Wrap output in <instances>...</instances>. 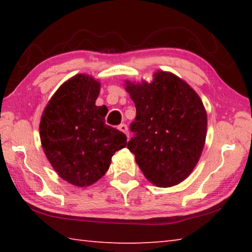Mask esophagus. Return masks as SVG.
<instances>
[{
  "instance_id": "obj_1",
  "label": "esophagus",
  "mask_w": 252,
  "mask_h": 252,
  "mask_svg": "<svg viewBox=\"0 0 252 252\" xmlns=\"http://www.w3.org/2000/svg\"><path fill=\"white\" fill-rule=\"evenodd\" d=\"M118 127H119V130L122 131L123 133H126L127 138H129V131H127V126H126V125H125V123H123V125H120V126H119Z\"/></svg>"
}]
</instances>
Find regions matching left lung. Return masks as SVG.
<instances>
[{"label":"left lung","mask_w":252,"mask_h":252,"mask_svg":"<svg viewBox=\"0 0 252 252\" xmlns=\"http://www.w3.org/2000/svg\"><path fill=\"white\" fill-rule=\"evenodd\" d=\"M136 117L127 149L144 177L157 187L176 186L189 177L201 156L207 112L189 84L170 72L157 71L153 81H126Z\"/></svg>","instance_id":"left-lung-1"}]
</instances>
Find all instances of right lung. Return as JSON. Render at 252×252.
<instances>
[{
  "instance_id": "right-lung-1",
  "label": "right lung",
  "mask_w": 252,
  "mask_h": 252,
  "mask_svg": "<svg viewBox=\"0 0 252 252\" xmlns=\"http://www.w3.org/2000/svg\"><path fill=\"white\" fill-rule=\"evenodd\" d=\"M100 82L76 74L63 83L42 113V148L55 172L76 187L95 183L108 171L111 158L126 148V136L106 126L104 106H96Z\"/></svg>"
}]
</instances>
